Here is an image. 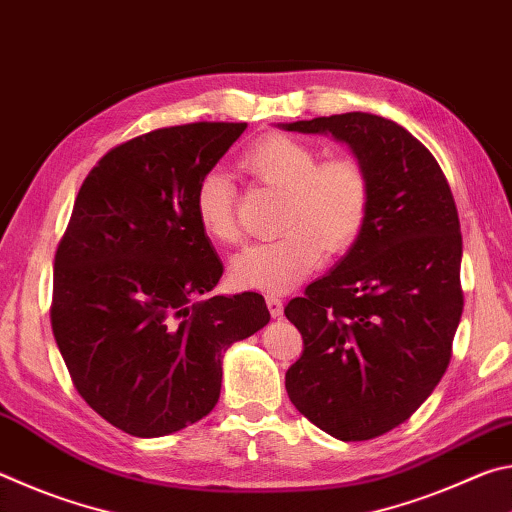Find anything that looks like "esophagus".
Instances as JSON below:
<instances>
[{
  "label": "esophagus",
  "mask_w": 512,
  "mask_h": 512,
  "mask_svg": "<svg viewBox=\"0 0 512 512\" xmlns=\"http://www.w3.org/2000/svg\"><path fill=\"white\" fill-rule=\"evenodd\" d=\"M266 307H268V311H271V316L273 318H280L282 316V300L280 298H275V296H266Z\"/></svg>",
  "instance_id": "34e87169"
}]
</instances>
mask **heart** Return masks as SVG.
I'll return each instance as SVG.
<instances>
[{
    "label": "heart",
    "mask_w": 512,
    "mask_h": 512,
    "mask_svg": "<svg viewBox=\"0 0 512 512\" xmlns=\"http://www.w3.org/2000/svg\"><path fill=\"white\" fill-rule=\"evenodd\" d=\"M241 167L284 192V235L250 244L232 257L230 280L239 289L284 293L300 284L325 255L350 248L366 223L370 180L359 160L339 155L318 162L314 146L273 133L241 155ZM237 192L228 173L210 169L198 180L194 212L216 244H235Z\"/></svg>",
    "instance_id": "heart-1"
}]
</instances>
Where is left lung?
<instances>
[{
	"instance_id": "8db88e82",
	"label": "left lung",
	"mask_w": 512,
	"mask_h": 512,
	"mask_svg": "<svg viewBox=\"0 0 512 512\" xmlns=\"http://www.w3.org/2000/svg\"><path fill=\"white\" fill-rule=\"evenodd\" d=\"M282 128L348 144L370 180L348 255L284 307L305 341L284 384L329 436L377 438L418 411L452 359L463 314L452 189L427 146L391 119L345 112Z\"/></svg>"
}]
</instances>
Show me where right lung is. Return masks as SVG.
I'll return each instance as SVG.
<instances>
[{"instance_id": "1", "label": "right lung", "mask_w": 512, "mask_h": 512, "mask_svg": "<svg viewBox=\"0 0 512 512\" xmlns=\"http://www.w3.org/2000/svg\"><path fill=\"white\" fill-rule=\"evenodd\" d=\"M246 124L158 128L110 149L83 180L54 262L51 329L76 391L137 438L214 409L223 352L262 329L259 293L203 298L223 264L194 192Z\"/></svg>"}]
</instances>
